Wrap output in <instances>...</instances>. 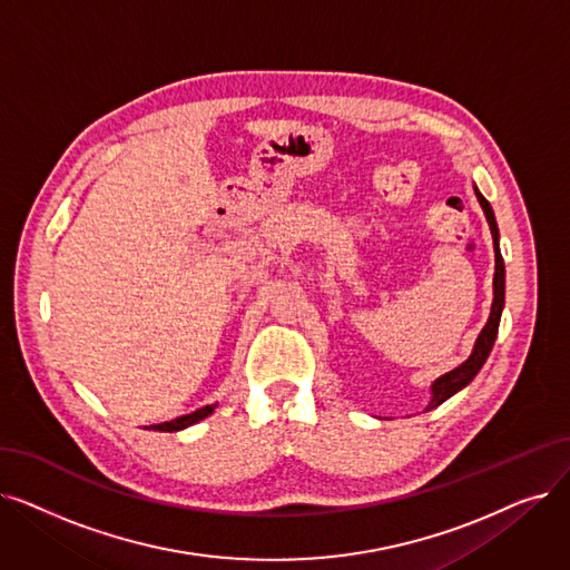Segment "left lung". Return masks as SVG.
I'll list each match as a JSON object with an SVG mask.
<instances>
[{"label": "left lung", "instance_id": "obj_1", "mask_svg": "<svg viewBox=\"0 0 570 570\" xmlns=\"http://www.w3.org/2000/svg\"><path fill=\"white\" fill-rule=\"evenodd\" d=\"M475 195H478V200H480V205L484 209V216L489 220V228H491V235H493V252H497V272H493L491 314H489L487 326L478 335L475 350H473V354H470V358L465 363H461L459 367L450 370L448 375H442L440 380H435V384H433V401H431L429 410L438 407L440 403L448 401L450 395H454L459 389H463L470 380H473L480 373V367L484 365V361H487V356L491 352L493 340H497V335H499L501 312H503V303H505V265H503V256H501V249H499V226H497V218H493V209L487 203V197L478 188H475Z\"/></svg>", "mask_w": 570, "mask_h": 570}]
</instances>
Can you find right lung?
<instances>
[{
  "instance_id": "1",
  "label": "right lung",
  "mask_w": 570,
  "mask_h": 570,
  "mask_svg": "<svg viewBox=\"0 0 570 570\" xmlns=\"http://www.w3.org/2000/svg\"><path fill=\"white\" fill-rule=\"evenodd\" d=\"M214 407L216 405H205V407H200V410H195V412H190V414H184V416H177L175 422H163V424H154L151 429L154 431H181V429H186V426H193V424H197L200 422V419H205V416H209L212 412H214Z\"/></svg>"
}]
</instances>
